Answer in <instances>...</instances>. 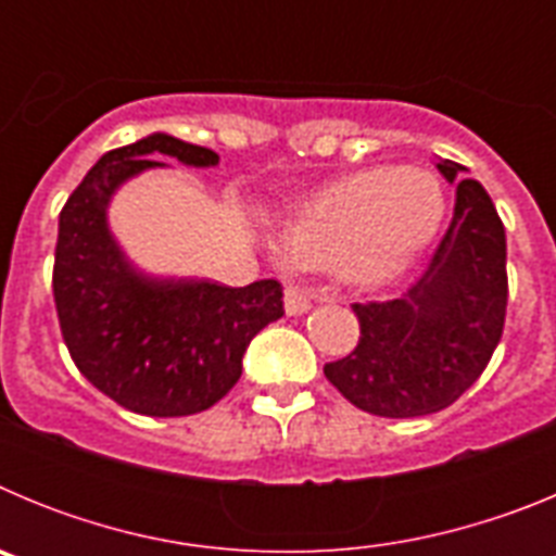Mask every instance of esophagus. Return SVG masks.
<instances>
[{
    "mask_svg": "<svg viewBox=\"0 0 556 556\" xmlns=\"http://www.w3.org/2000/svg\"><path fill=\"white\" fill-rule=\"evenodd\" d=\"M283 306H287L289 317H294V314L308 312L312 301H308V294L301 287H287V292H283Z\"/></svg>",
    "mask_w": 556,
    "mask_h": 556,
    "instance_id": "obj_1",
    "label": "esophagus"
}]
</instances>
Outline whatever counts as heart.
Here are the masks:
<instances>
[{
	"instance_id": "heart-1",
	"label": "heart",
	"mask_w": 556,
	"mask_h": 556,
	"mask_svg": "<svg viewBox=\"0 0 556 556\" xmlns=\"http://www.w3.org/2000/svg\"><path fill=\"white\" fill-rule=\"evenodd\" d=\"M445 217L443 184L420 166H370L333 180L281 228L298 267L339 264L356 287H378L429 248Z\"/></svg>"
}]
</instances>
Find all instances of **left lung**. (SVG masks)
Returning <instances> with one entry per match:
<instances>
[{
    "label": "left lung",
    "mask_w": 556,
    "mask_h": 556,
    "mask_svg": "<svg viewBox=\"0 0 556 556\" xmlns=\"http://www.w3.org/2000/svg\"><path fill=\"white\" fill-rule=\"evenodd\" d=\"M456 184L454 217L429 269L395 301L353 303L358 345L323 367L358 409L420 417L451 406L484 372L507 317V236L479 180L440 161Z\"/></svg>",
    "instance_id": "left-lung-1"
}]
</instances>
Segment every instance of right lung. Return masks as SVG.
Listing matches in <instances>:
<instances>
[{
  "mask_svg": "<svg viewBox=\"0 0 556 556\" xmlns=\"http://www.w3.org/2000/svg\"><path fill=\"white\" fill-rule=\"evenodd\" d=\"M155 155L219 164L208 147L166 132L105 152L61 211L52 292L63 342L97 390L139 415L184 417L239 381L250 339L283 317V287L273 278L250 287L152 278L127 262L108 228V203L125 180L166 166Z\"/></svg>",
  "mask_w": 556,
  "mask_h": 556,
  "instance_id": "add662e5",
  "label": "right lung"
}]
</instances>
